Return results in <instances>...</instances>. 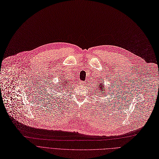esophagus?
Returning a JSON list of instances; mask_svg holds the SVG:
<instances>
[{
  "label": "esophagus",
  "mask_w": 159,
  "mask_h": 159,
  "mask_svg": "<svg viewBox=\"0 0 159 159\" xmlns=\"http://www.w3.org/2000/svg\"><path fill=\"white\" fill-rule=\"evenodd\" d=\"M85 84V83L84 82V81H80V84H81V85H84Z\"/></svg>",
  "instance_id": "obj_1"
}]
</instances>
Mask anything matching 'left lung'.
Instances as JSON below:
<instances>
[{
	"label": "left lung",
	"instance_id": "1",
	"mask_svg": "<svg viewBox=\"0 0 159 159\" xmlns=\"http://www.w3.org/2000/svg\"><path fill=\"white\" fill-rule=\"evenodd\" d=\"M98 87H99V90H100V92H101L102 93V94H103V93H105V92H103V90H104V88H103V84H98Z\"/></svg>",
	"mask_w": 159,
	"mask_h": 159
}]
</instances>
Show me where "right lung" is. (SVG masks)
<instances>
[{"mask_svg": "<svg viewBox=\"0 0 159 159\" xmlns=\"http://www.w3.org/2000/svg\"><path fill=\"white\" fill-rule=\"evenodd\" d=\"M63 82H61V83H59V84H60V85H61V89H60V90H63V89H64V87L65 88V87L66 86V85H68V84H69V80H64V81H62ZM57 91H59V90H57Z\"/></svg>", "mask_w": 159, "mask_h": 159, "instance_id": "add662e5", "label": "right lung"}]
</instances>
